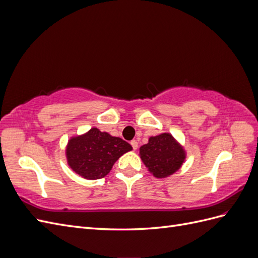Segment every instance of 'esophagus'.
Here are the masks:
<instances>
[{
    "label": "esophagus",
    "instance_id": "esophagus-1",
    "mask_svg": "<svg viewBox=\"0 0 258 258\" xmlns=\"http://www.w3.org/2000/svg\"><path fill=\"white\" fill-rule=\"evenodd\" d=\"M130 144H131L132 148H134V150H135V151L137 150V148H138V146H139V144H138V142H137V140H132V141L130 142Z\"/></svg>",
    "mask_w": 258,
    "mask_h": 258
}]
</instances>
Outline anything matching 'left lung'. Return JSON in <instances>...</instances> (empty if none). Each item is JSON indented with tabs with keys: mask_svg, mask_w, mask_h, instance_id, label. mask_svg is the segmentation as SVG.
I'll return each instance as SVG.
<instances>
[{
	"mask_svg": "<svg viewBox=\"0 0 258 258\" xmlns=\"http://www.w3.org/2000/svg\"><path fill=\"white\" fill-rule=\"evenodd\" d=\"M140 157L155 177L163 178L182 167L186 152L172 135L166 132L148 139V143L140 147Z\"/></svg>",
	"mask_w": 258,
	"mask_h": 258,
	"instance_id": "left-lung-1",
	"label": "left lung"
}]
</instances>
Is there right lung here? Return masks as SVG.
Wrapping results in <instances>:
<instances>
[{"instance_id": "obj_1", "label": "right lung", "mask_w": 258, "mask_h": 258, "mask_svg": "<svg viewBox=\"0 0 258 258\" xmlns=\"http://www.w3.org/2000/svg\"><path fill=\"white\" fill-rule=\"evenodd\" d=\"M132 150L122 139L93 127L82 136L69 140L66 156L68 165L86 179L102 178L110 173L120 156Z\"/></svg>"}]
</instances>
